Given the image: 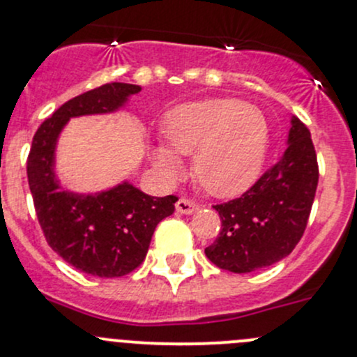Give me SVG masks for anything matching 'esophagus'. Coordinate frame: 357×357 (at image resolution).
Here are the masks:
<instances>
[{
	"label": "esophagus",
	"mask_w": 357,
	"mask_h": 357,
	"mask_svg": "<svg viewBox=\"0 0 357 357\" xmlns=\"http://www.w3.org/2000/svg\"><path fill=\"white\" fill-rule=\"evenodd\" d=\"M176 210L183 215H191L198 210V205L197 203L191 202V199L181 198V199H178V203H176Z\"/></svg>",
	"instance_id": "34e87169"
}]
</instances>
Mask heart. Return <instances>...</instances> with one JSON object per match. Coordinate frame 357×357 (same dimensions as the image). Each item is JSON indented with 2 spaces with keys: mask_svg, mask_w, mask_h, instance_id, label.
Instances as JSON below:
<instances>
[{
  "mask_svg": "<svg viewBox=\"0 0 357 357\" xmlns=\"http://www.w3.org/2000/svg\"><path fill=\"white\" fill-rule=\"evenodd\" d=\"M166 142L151 147V159L166 179L179 178L185 155L211 195L237 197L259 178L269 149V123L256 105L210 98L178 105L162 120Z\"/></svg>",
  "mask_w": 357,
  "mask_h": 357,
  "instance_id": "b5f03b06",
  "label": "heart"
}]
</instances>
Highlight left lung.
I'll return each instance as SVG.
<instances>
[{
    "label": "left lung",
    "mask_w": 357,
    "mask_h": 357,
    "mask_svg": "<svg viewBox=\"0 0 357 357\" xmlns=\"http://www.w3.org/2000/svg\"><path fill=\"white\" fill-rule=\"evenodd\" d=\"M287 151L241 198L217 205L222 229L206 257L230 273H252L284 259L307 227L317 183L312 137L296 116L289 120Z\"/></svg>",
    "instance_id": "left-lung-1"
}]
</instances>
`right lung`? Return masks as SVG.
Returning <instances> with one entry per match:
<instances>
[{
	"mask_svg": "<svg viewBox=\"0 0 357 357\" xmlns=\"http://www.w3.org/2000/svg\"><path fill=\"white\" fill-rule=\"evenodd\" d=\"M142 91L137 84L109 83L62 105L35 132L26 176L44 236L66 262L91 276L120 278L146 259L151 238L178 198H154L125 181L96 191L76 193L56 174L59 137L70 119L109 115Z\"/></svg>",
	"mask_w": 357,
	"mask_h": 357,
	"instance_id": "add662e5",
	"label": "right lung"
}]
</instances>
